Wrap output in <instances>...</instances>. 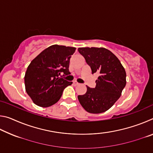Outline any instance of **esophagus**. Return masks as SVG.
I'll list each match as a JSON object with an SVG mask.
<instances>
[{
    "label": "esophagus",
    "mask_w": 153,
    "mask_h": 153,
    "mask_svg": "<svg viewBox=\"0 0 153 153\" xmlns=\"http://www.w3.org/2000/svg\"><path fill=\"white\" fill-rule=\"evenodd\" d=\"M73 84H74V86H77V85H79V83L77 82L76 81H74V82H73Z\"/></svg>",
    "instance_id": "esophagus-1"
}]
</instances>
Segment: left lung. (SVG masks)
Here are the masks:
<instances>
[{"label": "left lung", "instance_id": "1", "mask_svg": "<svg viewBox=\"0 0 153 153\" xmlns=\"http://www.w3.org/2000/svg\"><path fill=\"white\" fill-rule=\"evenodd\" d=\"M92 74H99L94 88L77 98L85 110L90 113H101L112 107L120 98L126 84V73L121 62L113 53L105 48H79Z\"/></svg>", "mask_w": 153, "mask_h": 153}]
</instances>
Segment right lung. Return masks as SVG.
<instances>
[{"instance_id":"obj_1","label":"right lung","mask_w":153,"mask_h":153,"mask_svg":"<svg viewBox=\"0 0 153 153\" xmlns=\"http://www.w3.org/2000/svg\"><path fill=\"white\" fill-rule=\"evenodd\" d=\"M76 48L57 45L49 46L31 61L25 74V90L33 102L48 107L59 101L67 86L63 78L70 74L69 61Z\"/></svg>"}]
</instances>
